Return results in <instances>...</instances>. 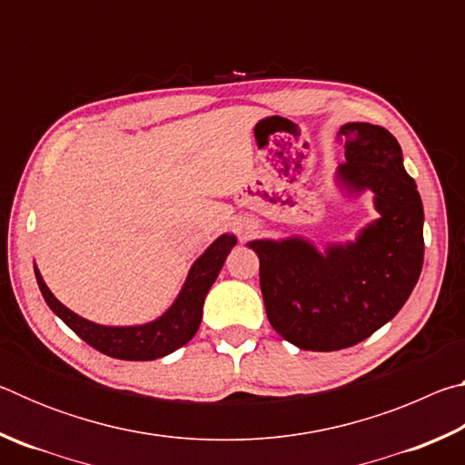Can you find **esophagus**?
Listing matches in <instances>:
<instances>
[{"instance_id":"esophagus-1","label":"esophagus","mask_w":465,"mask_h":465,"mask_svg":"<svg viewBox=\"0 0 465 465\" xmlns=\"http://www.w3.org/2000/svg\"><path fill=\"white\" fill-rule=\"evenodd\" d=\"M258 230H261V223H258V219L252 217V215H240L232 222V232L238 235L240 242H246L250 238H254Z\"/></svg>"}]
</instances>
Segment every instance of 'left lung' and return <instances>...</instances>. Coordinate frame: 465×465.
Listing matches in <instances>:
<instances>
[{"instance_id": "left-lung-1", "label": "left lung", "mask_w": 465, "mask_h": 465, "mask_svg": "<svg viewBox=\"0 0 465 465\" xmlns=\"http://www.w3.org/2000/svg\"><path fill=\"white\" fill-rule=\"evenodd\" d=\"M346 162L336 183L349 194L373 193L380 217L355 242L254 240L271 326L303 351H341L371 336L396 316L422 271L424 211L404 170L402 147L388 129L346 123L338 131Z\"/></svg>"}]
</instances>
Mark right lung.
Returning <instances> with one entry per match:
<instances>
[{"label": "right lung", "instance_id": "obj_1", "mask_svg": "<svg viewBox=\"0 0 465 465\" xmlns=\"http://www.w3.org/2000/svg\"><path fill=\"white\" fill-rule=\"evenodd\" d=\"M238 243L235 235L223 233L196 258L188 271L183 289L176 302L170 305L166 313L147 324L139 326H102L90 322L75 312L65 308L57 297L51 293L35 264L38 289L49 308L74 330V332L104 355L123 361H153L174 352L184 346L196 334L203 320V303L211 285H213L219 271L232 248Z\"/></svg>", "mask_w": 465, "mask_h": 465}]
</instances>
